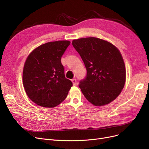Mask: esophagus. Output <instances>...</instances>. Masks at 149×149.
<instances>
[{
  "instance_id": "34e87169",
  "label": "esophagus",
  "mask_w": 149,
  "mask_h": 149,
  "mask_svg": "<svg viewBox=\"0 0 149 149\" xmlns=\"http://www.w3.org/2000/svg\"><path fill=\"white\" fill-rule=\"evenodd\" d=\"M72 81V84H73V85H76L77 84V80L75 79H73L71 80Z\"/></svg>"
}]
</instances>
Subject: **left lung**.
<instances>
[{"label": "left lung", "mask_w": 149, "mask_h": 149, "mask_svg": "<svg viewBox=\"0 0 149 149\" xmlns=\"http://www.w3.org/2000/svg\"><path fill=\"white\" fill-rule=\"evenodd\" d=\"M72 45L86 69L79 88L92 104L101 106L120 94L126 80V69L118 49L111 43L96 37L74 40Z\"/></svg>", "instance_id": "8db88e82"}]
</instances>
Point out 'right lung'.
Returning <instances> with one entry per match:
<instances>
[{
	"label": "right lung",
	"mask_w": 149,
	"mask_h": 149,
	"mask_svg": "<svg viewBox=\"0 0 149 149\" xmlns=\"http://www.w3.org/2000/svg\"><path fill=\"white\" fill-rule=\"evenodd\" d=\"M70 42H48L34 49L27 58L23 73V85L30 100L37 105L53 108L67 97L72 86L66 79L61 59Z\"/></svg>",
	"instance_id": "right-lung-1"
}]
</instances>
